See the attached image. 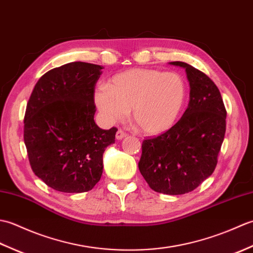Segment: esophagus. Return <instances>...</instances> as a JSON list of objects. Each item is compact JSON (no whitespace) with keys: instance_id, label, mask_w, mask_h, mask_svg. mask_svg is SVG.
Here are the masks:
<instances>
[{"instance_id":"obj_1","label":"esophagus","mask_w":253,"mask_h":253,"mask_svg":"<svg viewBox=\"0 0 253 253\" xmlns=\"http://www.w3.org/2000/svg\"><path fill=\"white\" fill-rule=\"evenodd\" d=\"M127 136V133L126 132H124L123 130H118L117 132H116V139L117 140H122V139H124Z\"/></svg>"}]
</instances>
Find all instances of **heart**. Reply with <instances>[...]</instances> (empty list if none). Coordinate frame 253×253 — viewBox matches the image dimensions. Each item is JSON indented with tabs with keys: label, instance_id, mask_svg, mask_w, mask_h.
I'll return each instance as SVG.
<instances>
[{
	"label": "heart",
	"instance_id": "obj_1",
	"mask_svg": "<svg viewBox=\"0 0 253 253\" xmlns=\"http://www.w3.org/2000/svg\"><path fill=\"white\" fill-rule=\"evenodd\" d=\"M187 87L176 73L132 68L113 77L94 92V103L106 123L123 120L131 110L132 121L147 136L173 127L184 107Z\"/></svg>",
	"mask_w": 253,
	"mask_h": 253
}]
</instances>
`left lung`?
<instances>
[{
  "label": "left lung",
  "instance_id": "8db88e82",
  "mask_svg": "<svg viewBox=\"0 0 253 253\" xmlns=\"http://www.w3.org/2000/svg\"><path fill=\"white\" fill-rule=\"evenodd\" d=\"M190 85L189 104L180 120L159 137L142 142L138 166L151 189L184 195L212 175L226 130V110L216 84L184 62Z\"/></svg>",
  "mask_w": 253,
  "mask_h": 253
}]
</instances>
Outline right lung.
<instances>
[{
  "label": "right lung",
  "instance_id": "1",
  "mask_svg": "<svg viewBox=\"0 0 253 253\" xmlns=\"http://www.w3.org/2000/svg\"><path fill=\"white\" fill-rule=\"evenodd\" d=\"M103 68L73 62L45 73L27 103L24 140L36 176L54 190L92 189L103 171V153L115 127L94 122V88Z\"/></svg>",
  "mask_w": 253,
  "mask_h": 253
}]
</instances>
